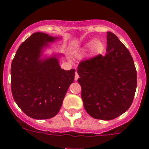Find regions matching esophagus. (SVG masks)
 I'll use <instances>...</instances> for the list:
<instances>
[{"instance_id":"esophagus-1","label":"esophagus","mask_w":149,"mask_h":149,"mask_svg":"<svg viewBox=\"0 0 149 149\" xmlns=\"http://www.w3.org/2000/svg\"><path fill=\"white\" fill-rule=\"evenodd\" d=\"M79 74H78V73H77V72H76V74H75V81H77L78 79H79Z\"/></svg>"}]
</instances>
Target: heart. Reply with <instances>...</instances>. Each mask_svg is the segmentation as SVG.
Here are the masks:
<instances>
[{"instance_id": "1", "label": "heart", "mask_w": 149, "mask_h": 149, "mask_svg": "<svg viewBox=\"0 0 149 149\" xmlns=\"http://www.w3.org/2000/svg\"><path fill=\"white\" fill-rule=\"evenodd\" d=\"M103 43L99 39H95V40H90L87 42L83 48H81V51H86L90 49V52L91 55H98L101 54L103 50ZM75 55L79 54V52H75Z\"/></svg>"}]
</instances>
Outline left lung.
Instances as JSON below:
<instances>
[{
    "label": "left lung",
    "instance_id": "1",
    "mask_svg": "<svg viewBox=\"0 0 149 149\" xmlns=\"http://www.w3.org/2000/svg\"><path fill=\"white\" fill-rule=\"evenodd\" d=\"M77 72L84 106L91 116L112 120L129 109L137 73L129 51L115 34L107 32L106 55L81 62Z\"/></svg>",
    "mask_w": 149,
    "mask_h": 149
}]
</instances>
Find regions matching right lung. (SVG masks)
I'll return each instance as SVG.
<instances>
[{
    "label": "right lung",
    "instance_id": "add662e5",
    "mask_svg": "<svg viewBox=\"0 0 149 149\" xmlns=\"http://www.w3.org/2000/svg\"><path fill=\"white\" fill-rule=\"evenodd\" d=\"M61 39L44 33H34L22 43L11 63V91L18 107L29 117L48 119L60 111L75 69L59 65L61 54L44 55L51 43Z\"/></svg>",
    "mask_w": 149,
    "mask_h": 149
}]
</instances>
